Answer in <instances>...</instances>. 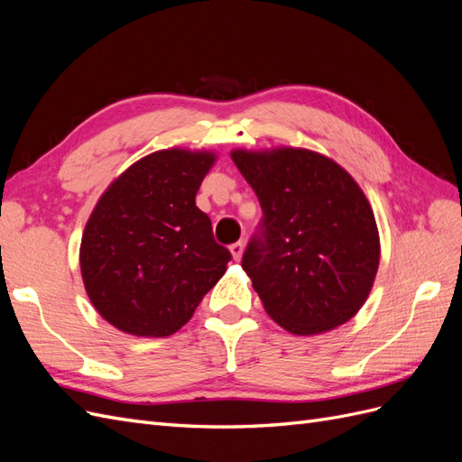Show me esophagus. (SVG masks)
Returning <instances> with one entry per match:
<instances>
[{
	"label": "esophagus",
	"mask_w": 462,
	"mask_h": 462,
	"mask_svg": "<svg viewBox=\"0 0 462 462\" xmlns=\"http://www.w3.org/2000/svg\"><path fill=\"white\" fill-rule=\"evenodd\" d=\"M229 250H231V254H233V260L239 262V260H241V256H243L245 243H243V241H236V243H233V245L229 246Z\"/></svg>",
	"instance_id": "1"
}]
</instances>
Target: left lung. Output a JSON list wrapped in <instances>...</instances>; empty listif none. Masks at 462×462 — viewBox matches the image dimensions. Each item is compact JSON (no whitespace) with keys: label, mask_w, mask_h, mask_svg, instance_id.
Here are the masks:
<instances>
[{"label":"left lung","mask_w":462,"mask_h":462,"mask_svg":"<svg viewBox=\"0 0 462 462\" xmlns=\"http://www.w3.org/2000/svg\"><path fill=\"white\" fill-rule=\"evenodd\" d=\"M262 206L243 270L273 321L318 335L351 319L380 265V233L365 192L339 163L304 148L233 150Z\"/></svg>","instance_id":"obj_1"}]
</instances>
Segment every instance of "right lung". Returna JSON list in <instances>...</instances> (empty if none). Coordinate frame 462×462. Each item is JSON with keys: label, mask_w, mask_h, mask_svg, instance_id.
I'll use <instances>...</instances> for the list:
<instances>
[{"label": "right lung", "mask_w": 462, "mask_h": 462, "mask_svg": "<svg viewBox=\"0 0 462 462\" xmlns=\"http://www.w3.org/2000/svg\"><path fill=\"white\" fill-rule=\"evenodd\" d=\"M214 152L170 148L123 171L97 200L80 241V273L106 321L136 337H167L192 318L227 270L197 192Z\"/></svg>", "instance_id": "obj_1"}]
</instances>
